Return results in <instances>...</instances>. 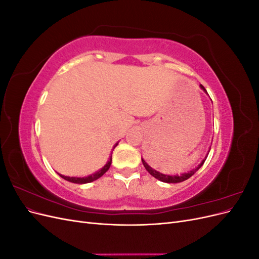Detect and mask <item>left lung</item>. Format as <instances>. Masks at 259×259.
Instances as JSON below:
<instances>
[{
    "instance_id": "8db88e82",
    "label": "left lung",
    "mask_w": 259,
    "mask_h": 259,
    "mask_svg": "<svg viewBox=\"0 0 259 259\" xmlns=\"http://www.w3.org/2000/svg\"><path fill=\"white\" fill-rule=\"evenodd\" d=\"M201 89H203L204 90L205 92H206V90H205V88L203 85H201ZM207 158V156H206ZM205 160L206 159H204L203 160L199 165H198V167H195L194 169H192V170H190V171H188V173H186V174H182L180 176H169V175H164V174H161L160 171H156L155 169H153V168H151L150 166L148 165V164L142 159V161H143V164H144V166L146 167V169L149 171V173H150V175H152L154 178H156V179H159V180H161V182H164V183H168V184H177V183H182V182H184V180H187L188 178H190L195 171H197L203 164H204V162H205Z\"/></svg>"
}]
</instances>
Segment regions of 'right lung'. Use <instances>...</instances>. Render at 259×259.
I'll return each instance as SVG.
<instances>
[{
	"instance_id": "add662e5",
	"label": "right lung",
	"mask_w": 259,
	"mask_h": 259,
	"mask_svg": "<svg viewBox=\"0 0 259 259\" xmlns=\"http://www.w3.org/2000/svg\"><path fill=\"white\" fill-rule=\"evenodd\" d=\"M117 145V144H116ZM116 145L114 146V147H116ZM111 162H112V156H110V160L108 161V163L106 164V165L101 168L100 170H98L97 173H95V174H93V175H90V176H88V177H68V176H64V175H60V177H62L64 179H66V180H68V182H70V183H74V184H88V183H92V182H94V180H96V179H98L99 177H101L103 176L106 171L109 169V167H110V165H111Z\"/></svg>"
}]
</instances>
